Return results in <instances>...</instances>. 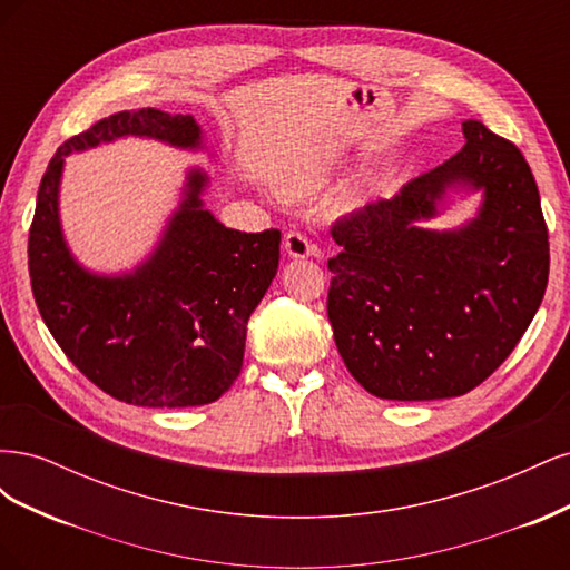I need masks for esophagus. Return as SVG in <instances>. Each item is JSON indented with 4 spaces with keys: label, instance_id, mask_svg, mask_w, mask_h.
I'll list each match as a JSON object with an SVG mask.
<instances>
[{
    "label": "esophagus",
    "instance_id": "obj_1",
    "mask_svg": "<svg viewBox=\"0 0 570 570\" xmlns=\"http://www.w3.org/2000/svg\"><path fill=\"white\" fill-rule=\"evenodd\" d=\"M283 247H285V252H287L289 256H295V258H304V256H321L318 247H314L312 243H308V237H306V235L295 233V230L285 235V239H283Z\"/></svg>",
    "mask_w": 570,
    "mask_h": 570
}]
</instances>
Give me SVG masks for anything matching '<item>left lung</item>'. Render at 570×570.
I'll list each match as a JSON object with an SVG mask.
<instances>
[{"label":"left lung","mask_w":570,"mask_h":570,"mask_svg":"<svg viewBox=\"0 0 570 570\" xmlns=\"http://www.w3.org/2000/svg\"><path fill=\"white\" fill-rule=\"evenodd\" d=\"M438 168L333 223L327 321L358 385L381 400H446L504 364L542 304L549 233L521 149L480 120ZM454 181L487 189L465 229H419Z\"/></svg>","instance_id":"left-lung-1"}]
</instances>
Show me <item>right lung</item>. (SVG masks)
Instances as JSON below:
<instances>
[{
    "label": "right lung",
    "mask_w": 570,
    "mask_h": 570,
    "mask_svg": "<svg viewBox=\"0 0 570 570\" xmlns=\"http://www.w3.org/2000/svg\"><path fill=\"white\" fill-rule=\"evenodd\" d=\"M124 135L197 147L193 116L118 111L66 140L49 161L28 235V271L40 316L68 361L114 400L149 409L212 404L243 368L247 321L281 262V230L239 233L202 209L206 176L149 262L124 278H97L68 254L57 214L63 157Z\"/></svg>",
    "instance_id": "add662e5"
}]
</instances>
